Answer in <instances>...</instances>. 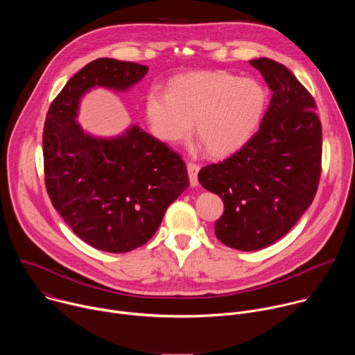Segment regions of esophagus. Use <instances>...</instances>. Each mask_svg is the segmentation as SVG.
I'll return each instance as SVG.
<instances>
[{"instance_id":"1","label":"esophagus","mask_w":355,"mask_h":355,"mask_svg":"<svg viewBox=\"0 0 355 355\" xmlns=\"http://www.w3.org/2000/svg\"><path fill=\"white\" fill-rule=\"evenodd\" d=\"M187 168H188V175H189V182L192 187H196L198 185V171H199V166L196 163H192L189 162L187 164Z\"/></svg>"}]
</instances>
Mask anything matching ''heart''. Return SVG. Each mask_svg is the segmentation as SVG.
I'll return each instance as SVG.
<instances>
[{"instance_id": "obj_1", "label": "heart", "mask_w": 355, "mask_h": 355, "mask_svg": "<svg viewBox=\"0 0 355 355\" xmlns=\"http://www.w3.org/2000/svg\"><path fill=\"white\" fill-rule=\"evenodd\" d=\"M266 103V89L256 80L202 71L171 80L167 92L151 88L144 98V112L163 141L175 144L188 139L195 122L208 153L226 156L256 130Z\"/></svg>"}]
</instances>
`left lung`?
Here are the masks:
<instances>
[{
  "label": "left lung",
  "mask_w": 355,
  "mask_h": 355,
  "mask_svg": "<svg viewBox=\"0 0 355 355\" xmlns=\"http://www.w3.org/2000/svg\"><path fill=\"white\" fill-rule=\"evenodd\" d=\"M250 64L272 91L260 129L234 155L198 173L199 184L223 200L216 237L241 251L284 237L311 207L322 173L313 96L284 64L267 58Z\"/></svg>",
  "instance_id": "8db88e82"
}]
</instances>
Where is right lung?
<instances>
[{"label": "right lung", "instance_id": "add662e5", "mask_svg": "<svg viewBox=\"0 0 355 355\" xmlns=\"http://www.w3.org/2000/svg\"><path fill=\"white\" fill-rule=\"evenodd\" d=\"M147 70L108 58L88 63L50 104L43 128L44 184L52 205L81 240L108 252L147 243L189 187L181 156L139 126L99 139L76 122L87 91L129 89Z\"/></svg>", "mask_w": 355, "mask_h": 355}]
</instances>
